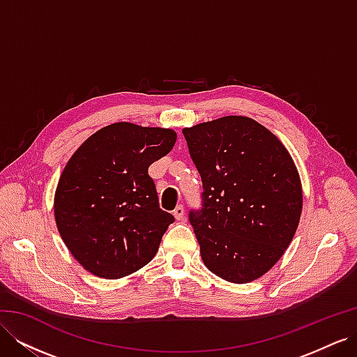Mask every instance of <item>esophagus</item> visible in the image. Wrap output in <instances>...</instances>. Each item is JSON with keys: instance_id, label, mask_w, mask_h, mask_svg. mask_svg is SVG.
<instances>
[{"instance_id": "34e87169", "label": "esophagus", "mask_w": 357, "mask_h": 357, "mask_svg": "<svg viewBox=\"0 0 357 357\" xmlns=\"http://www.w3.org/2000/svg\"><path fill=\"white\" fill-rule=\"evenodd\" d=\"M172 214H174V218L177 220H185V207H183V205H177Z\"/></svg>"}]
</instances>
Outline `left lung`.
Masks as SVG:
<instances>
[{"label": "left lung", "mask_w": 357, "mask_h": 357, "mask_svg": "<svg viewBox=\"0 0 357 357\" xmlns=\"http://www.w3.org/2000/svg\"><path fill=\"white\" fill-rule=\"evenodd\" d=\"M183 135L204 186L202 208L189 214L204 265L236 284L261 278L284 255L302 213L289 150L245 116L202 122Z\"/></svg>", "instance_id": "1"}]
</instances>
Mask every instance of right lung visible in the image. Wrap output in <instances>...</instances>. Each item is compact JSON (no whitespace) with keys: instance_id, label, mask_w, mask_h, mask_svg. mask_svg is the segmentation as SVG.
<instances>
[{"instance_id":"right-lung-1","label":"right lung","mask_w":357,"mask_h":357,"mask_svg":"<svg viewBox=\"0 0 357 357\" xmlns=\"http://www.w3.org/2000/svg\"><path fill=\"white\" fill-rule=\"evenodd\" d=\"M168 128L116 122L75 150L59 177L53 210L62 241L91 274L116 280L155 257L174 215L159 208L149 167L171 152Z\"/></svg>"}]
</instances>
